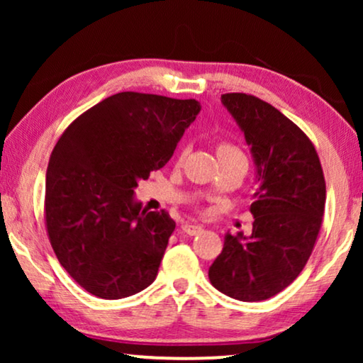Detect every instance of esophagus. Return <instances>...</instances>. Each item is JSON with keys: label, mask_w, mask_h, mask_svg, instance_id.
Wrapping results in <instances>:
<instances>
[{"label": "esophagus", "mask_w": 363, "mask_h": 363, "mask_svg": "<svg viewBox=\"0 0 363 363\" xmlns=\"http://www.w3.org/2000/svg\"><path fill=\"white\" fill-rule=\"evenodd\" d=\"M182 231L188 236H195L196 233L201 231V226L193 225V223H185V225H182Z\"/></svg>", "instance_id": "esophagus-1"}]
</instances>
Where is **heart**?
<instances>
[{"label":"heart","instance_id":"heart-1","mask_svg":"<svg viewBox=\"0 0 363 363\" xmlns=\"http://www.w3.org/2000/svg\"><path fill=\"white\" fill-rule=\"evenodd\" d=\"M216 152L220 160H225V158H242V160H246V155L242 153L241 148L231 142H220L216 145ZM183 155H185V150H180L178 158H182Z\"/></svg>","mask_w":363,"mask_h":363}]
</instances>
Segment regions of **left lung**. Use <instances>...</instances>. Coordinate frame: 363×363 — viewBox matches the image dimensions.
Returning a JSON list of instances; mask_svg holds the SVG:
<instances>
[{"label": "left lung", "mask_w": 363, "mask_h": 363, "mask_svg": "<svg viewBox=\"0 0 363 363\" xmlns=\"http://www.w3.org/2000/svg\"><path fill=\"white\" fill-rule=\"evenodd\" d=\"M221 102L245 132L259 186L252 235L228 233L208 276L233 299L266 301L309 261L324 216V172L311 138L271 104L242 92L223 94Z\"/></svg>", "instance_id": "1"}]
</instances>
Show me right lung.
<instances>
[{
  "mask_svg": "<svg viewBox=\"0 0 363 363\" xmlns=\"http://www.w3.org/2000/svg\"><path fill=\"white\" fill-rule=\"evenodd\" d=\"M200 108L195 99L118 92L59 137L44 221L61 266L92 296L122 299L155 281L175 221L142 210L133 190L170 160Z\"/></svg>",
  "mask_w": 363,
  "mask_h": 363,
  "instance_id": "add662e5",
  "label": "right lung"
}]
</instances>
